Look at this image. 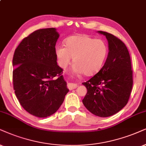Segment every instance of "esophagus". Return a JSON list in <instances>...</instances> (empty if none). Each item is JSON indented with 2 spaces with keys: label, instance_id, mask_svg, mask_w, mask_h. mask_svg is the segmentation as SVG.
Segmentation results:
<instances>
[{
  "label": "esophagus",
  "instance_id": "1",
  "mask_svg": "<svg viewBox=\"0 0 146 146\" xmlns=\"http://www.w3.org/2000/svg\"><path fill=\"white\" fill-rule=\"evenodd\" d=\"M77 84H73V83H69V84H67V88L69 90H74L75 88H77Z\"/></svg>",
  "mask_w": 146,
  "mask_h": 146
}]
</instances>
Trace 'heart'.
<instances>
[{
    "mask_svg": "<svg viewBox=\"0 0 146 146\" xmlns=\"http://www.w3.org/2000/svg\"><path fill=\"white\" fill-rule=\"evenodd\" d=\"M64 46L56 47L55 50L60 67L66 68L73 58V71L83 73L86 76L96 74L104 65L108 54V46L104 40L86 35L69 37Z\"/></svg>",
    "mask_w": 146,
    "mask_h": 146,
    "instance_id": "b5f03b06",
    "label": "heart"
}]
</instances>
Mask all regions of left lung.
I'll use <instances>...</instances> for the list:
<instances>
[{
	"label": "left lung",
	"mask_w": 146,
	"mask_h": 146,
	"mask_svg": "<svg viewBox=\"0 0 146 146\" xmlns=\"http://www.w3.org/2000/svg\"><path fill=\"white\" fill-rule=\"evenodd\" d=\"M108 42L104 65L91 79L83 83L88 90L83 104L92 114L108 117L126 106L133 88L131 60L125 44L114 35L99 31Z\"/></svg>",
	"instance_id": "1"
}]
</instances>
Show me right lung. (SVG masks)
<instances>
[{
    "instance_id": "add662e5",
    "label": "right lung",
    "mask_w": 146,
    "mask_h": 146,
    "mask_svg": "<svg viewBox=\"0 0 146 146\" xmlns=\"http://www.w3.org/2000/svg\"><path fill=\"white\" fill-rule=\"evenodd\" d=\"M55 28L40 29L23 38L13 58V84L21 106L39 118L56 112L69 90L57 64Z\"/></svg>"
}]
</instances>
